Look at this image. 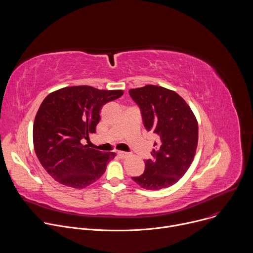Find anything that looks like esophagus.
<instances>
[{
  "label": "esophagus",
  "mask_w": 253,
  "mask_h": 253,
  "mask_svg": "<svg viewBox=\"0 0 253 253\" xmlns=\"http://www.w3.org/2000/svg\"><path fill=\"white\" fill-rule=\"evenodd\" d=\"M117 154H118V156H119L120 158H122V159L127 158V157L129 156V153H127V152H122V151H119Z\"/></svg>",
  "instance_id": "esophagus-1"
}]
</instances>
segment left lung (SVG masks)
Wrapping results in <instances>:
<instances>
[{
  "mask_svg": "<svg viewBox=\"0 0 253 253\" xmlns=\"http://www.w3.org/2000/svg\"><path fill=\"white\" fill-rule=\"evenodd\" d=\"M140 107L144 126L158 136L153 159L145 160V171L132 177L142 188L159 190L176 183L190 167L198 144V123L185 100L161 86L130 89Z\"/></svg>",
  "mask_w": 253,
  "mask_h": 253,
  "instance_id": "obj_1",
  "label": "left lung"
}]
</instances>
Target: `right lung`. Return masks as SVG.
<instances>
[{
    "label": "right lung",
    "instance_id": "obj_1",
    "mask_svg": "<svg viewBox=\"0 0 253 253\" xmlns=\"http://www.w3.org/2000/svg\"><path fill=\"white\" fill-rule=\"evenodd\" d=\"M123 93L122 90L72 86L54 91L44 99L34 121V149L56 181L84 188L104 174L116 153L88 148L82 140L96 132L102 107Z\"/></svg>",
    "mask_w": 253,
    "mask_h": 253
}]
</instances>
